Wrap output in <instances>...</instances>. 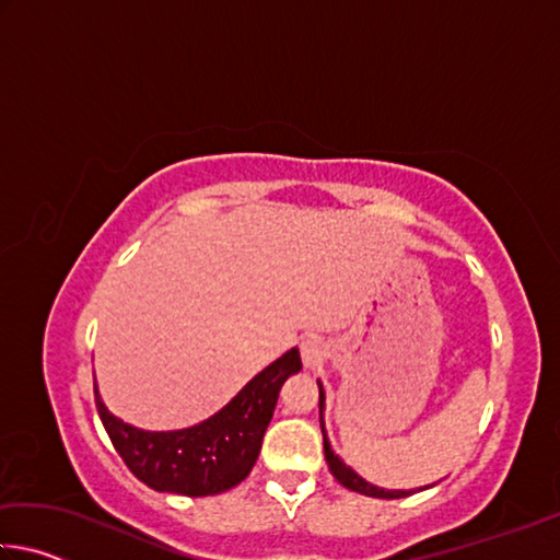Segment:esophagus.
Returning a JSON list of instances; mask_svg holds the SVG:
<instances>
[{
  "instance_id": "obj_1",
  "label": "esophagus",
  "mask_w": 560,
  "mask_h": 560,
  "mask_svg": "<svg viewBox=\"0 0 560 560\" xmlns=\"http://www.w3.org/2000/svg\"><path fill=\"white\" fill-rule=\"evenodd\" d=\"M301 358L306 368H316L324 363L326 358V343L320 336H306L301 340Z\"/></svg>"
}]
</instances>
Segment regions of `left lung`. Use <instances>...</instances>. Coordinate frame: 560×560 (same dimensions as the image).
Segmentation results:
<instances>
[{"instance_id": "1", "label": "left lung", "mask_w": 560, "mask_h": 560, "mask_svg": "<svg viewBox=\"0 0 560 560\" xmlns=\"http://www.w3.org/2000/svg\"><path fill=\"white\" fill-rule=\"evenodd\" d=\"M318 410H320V430H324V450H326V462L330 471H334V477L343 485L346 489H353L360 491V494L365 497H375V499H402V497H410L412 491H402V489H381V487H373L371 481H365L363 477H358V474L348 467V464L338 457V454L330 450V442L326 438V428H324V385L318 383Z\"/></svg>"}]
</instances>
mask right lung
<instances>
[{
  "instance_id": "1",
  "label": "right lung",
  "mask_w": 560,
  "mask_h": 560,
  "mask_svg": "<svg viewBox=\"0 0 560 560\" xmlns=\"http://www.w3.org/2000/svg\"><path fill=\"white\" fill-rule=\"evenodd\" d=\"M301 371L296 348L252 377L234 400L195 428L145 432L108 412L96 393V407L113 447L136 477L155 491L210 497L240 485L259 457L273 407L287 377Z\"/></svg>"
}]
</instances>
